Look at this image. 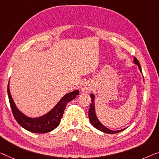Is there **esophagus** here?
<instances>
[{
  "label": "esophagus",
  "mask_w": 159,
  "mask_h": 159,
  "mask_svg": "<svg viewBox=\"0 0 159 159\" xmlns=\"http://www.w3.org/2000/svg\"><path fill=\"white\" fill-rule=\"evenodd\" d=\"M80 90H81L82 92H86L91 91V84H90L89 82H85L82 84L81 88H80Z\"/></svg>",
  "instance_id": "obj_1"
}]
</instances>
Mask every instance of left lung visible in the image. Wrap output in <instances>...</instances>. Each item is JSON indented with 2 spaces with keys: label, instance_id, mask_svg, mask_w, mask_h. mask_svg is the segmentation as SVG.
I'll return each instance as SVG.
<instances>
[{
  "label": "left lung",
  "instance_id": "obj_1",
  "mask_svg": "<svg viewBox=\"0 0 159 159\" xmlns=\"http://www.w3.org/2000/svg\"><path fill=\"white\" fill-rule=\"evenodd\" d=\"M134 62L135 64L138 65L139 70H140V71L142 73L139 61H138V59L135 58V57L134 58ZM91 105H90V108L89 111V118L90 122H91V124L93 125V127L96 128V129L99 130V131L106 133V134H116V133H119L120 131H124V129L120 130V131H111V130L108 129L106 127L104 126V125L101 124L100 121H99L96 116V112H95V106H94V95L93 93L91 94Z\"/></svg>",
  "mask_w": 159,
  "mask_h": 159
}]
</instances>
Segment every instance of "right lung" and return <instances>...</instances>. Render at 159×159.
<instances>
[{
  "mask_svg": "<svg viewBox=\"0 0 159 159\" xmlns=\"http://www.w3.org/2000/svg\"><path fill=\"white\" fill-rule=\"evenodd\" d=\"M8 94L12 112L16 121L28 131L36 134H45L53 131L58 126L61 122V118L63 117L66 105L79 94V91L75 90L66 94L50 112L37 118L27 117L16 108L9 89V82L8 84Z\"/></svg>",
  "mask_w": 159,
  "mask_h": 159,
  "instance_id": "right-lung-1",
  "label": "right lung"
}]
</instances>
